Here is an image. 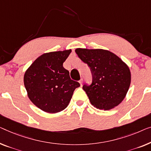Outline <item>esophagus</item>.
Returning a JSON list of instances; mask_svg holds the SVG:
<instances>
[{
    "label": "esophagus",
    "mask_w": 151,
    "mask_h": 151,
    "mask_svg": "<svg viewBox=\"0 0 151 151\" xmlns=\"http://www.w3.org/2000/svg\"><path fill=\"white\" fill-rule=\"evenodd\" d=\"M82 82H83V80H82V79H81V80L79 81V83H80V84L81 85V86H82Z\"/></svg>",
    "instance_id": "1"
}]
</instances>
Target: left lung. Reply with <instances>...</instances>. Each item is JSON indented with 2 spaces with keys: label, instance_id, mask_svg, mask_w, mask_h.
<instances>
[{
  "label": "left lung",
  "instance_id": "obj_1",
  "mask_svg": "<svg viewBox=\"0 0 151 151\" xmlns=\"http://www.w3.org/2000/svg\"><path fill=\"white\" fill-rule=\"evenodd\" d=\"M75 52L91 68L93 83L84 85L83 89L91 104L104 110L119 106L130 86L132 76L128 65L107 50L76 48Z\"/></svg>",
  "mask_w": 151,
  "mask_h": 151
}]
</instances>
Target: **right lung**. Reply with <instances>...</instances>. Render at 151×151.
Instances as JSON below:
<instances>
[{"label":"right lung","mask_w":151,"mask_h":151,"mask_svg":"<svg viewBox=\"0 0 151 151\" xmlns=\"http://www.w3.org/2000/svg\"><path fill=\"white\" fill-rule=\"evenodd\" d=\"M71 52L69 49L44 53L26 70L24 84L28 97L43 112L55 114L65 110L80 86L63 66Z\"/></svg>","instance_id":"1"}]
</instances>
